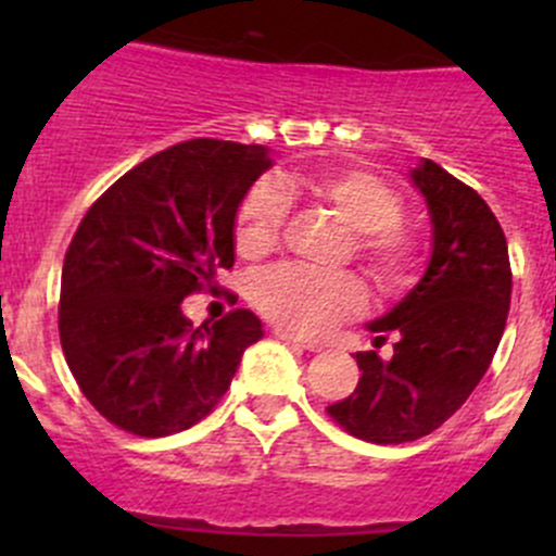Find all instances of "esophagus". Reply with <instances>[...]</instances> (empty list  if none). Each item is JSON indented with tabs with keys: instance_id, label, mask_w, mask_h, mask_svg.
I'll return each mask as SVG.
<instances>
[{
	"instance_id": "34e87169",
	"label": "esophagus",
	"mask_w": 556,
	"mask_h": 556,
	"mask_svg": "<svg viewBox=\"0 0 556 556\" xmlns=\"http://www.w3.org/2000/svg\"><path fill=\"white\" fill-rule=\"evenodd\" d=\"M277 339L288 341V344H293V346H301V350H306V352L323 350V344H317V341H304V339H299V336L288 333V330H277Z\"/></svg>"
}]
</instances>
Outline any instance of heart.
I'll return each instance as SVG.
<instances>
[{
	"instance_id": "obj_1",
	"label": "heart",
	"mask_w": 556,
	"mask_h": 556,
	"mask_svg": "<svg viewBox=\"0 0 556 556\" xmlns=\"http://www.w3.org/2000/svg\"><path fill=\"white\" fill-rule=\"evenodd\" d=\"M290 193H309L355 231V252L379 288H403L412 279L419 244L401 223V195L361 169L288 177L277 185L257 182L250 188L233 223V244L244 261H263L277 250ZM252 304L288 333L323 336L366 309V288L355 274H317L288 266L257 279Z\"/></svg>"
}]
</instances>
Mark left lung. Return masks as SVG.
Instances as JSON below:
<instances>
[{
  "instance_id": "8db88e82",
  "label": "left lung",
  "mask_w": 556,
  "mask_h": 556,
  "mask_svg": "<svg viewBox=\"0 0 556 556\" xmlns=\"http://www.w3.org/2000/svg\"><path fill=\"white\" fill-rule=\"evenodd\" d=\"M412 182L433 226L428 268L406 299L368 323L377 346L395 339L390 361L357 352L361 382L328 406L346 433L371 444H406L441 428L490 368L511 306L506 233L486 201L428 159Z\"/></svg>"
}]
</instances>
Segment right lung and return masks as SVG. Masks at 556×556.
<instances>
[{
	"label": "right lung",
	"mask_w": 556,
	"mask_h": 556,
	"mask_svg": "<svg viewBox=\"0 0 556 556\" xmlns=\"http://www.w3.org/2000/svg\"><path fill=\"white\" fill-rule=\"evenodd\" d=\"M271 166L263 144L190 139L123 174L86 212L61 271L59 336L91 406L144 439L204 419L263 339L250 309L193 328L179 304L233 266V223Z\"/></svg>",
	"instance_id": "obj_1"
}]
</instances>
